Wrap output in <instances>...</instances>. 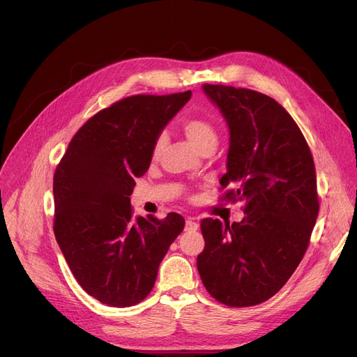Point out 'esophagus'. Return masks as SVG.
Listing matches in <instances>:
<instances>
[{
    "mask_svg": "<svg viewBox=\"0 0 357 357\" xmlns=\"http://www.w3.org/2000/svg\"><path fill=\"white\" fill-rule=\"evenodd\" d=\"M198 229V223L195 222V219L189 218L186 220V231H197Z\"/></svg>",
    "mask_w": 357,
    "mask_h": 357,
    "instance_id": "esophagus-1",
    "label": "esophagus"
}]
</instances>
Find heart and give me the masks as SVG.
<instances>
[{
    "mask_svg": "<svg viewBox=\"0 0 357 357\" xmlns=\"http://www.w3.org/2000/svg\"><path fill=\"white\" fill-rule=\"evenodd\" d=\"M183 132H185L186 138L192 143L198 152H201L205 147H215L218 144V132L211 123L207 121H202V119H188V121L183 122L181 125ZM165 137L159 135L155 139L153 144V156H158L159 152L164 147Z\"/></svg>",
    "mask_w": 357,
    "mask_h": 357,
    "instance_id": "heart-1",
    "label": "heart"
}]
</instances>
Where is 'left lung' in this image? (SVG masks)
<instances>
[{"instance_id": "8db88e82", "label": "left lung", "mask_w": 357, "mask_h": 357, "mask_svg": "<svg viewBox=\"0 0 357 357\" xmlns=\"http://www.w3.org/2000/svg\"><path fill=\"white\" fill-rule=\"evenodd\" d=\"M229 131L226 198L244 201L232 225L204 219L197 259L208 294L229 307L274 296L304 257L319 214L314 162L304 135L275 100L250 89L202 84Z\"/></svg>"}]
</instances>
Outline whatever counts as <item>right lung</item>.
I'll use <instances>...</instances> for the list:
<instances>
[{
    "label": "right lung",
    "instance_id": "1",
    "mask_svg": "<svg viewBox=\"0 0 357 357\" xmlns=\"http://www.w3.org/2000/svg\"><path fill=\"white\" fill-rule=\"evenodd\" d=\"M192 92L135 95L91 117L71 139L53 177L55 236L86 294L131 307L153 289L185 219L137 215L129 197L149 169L155 139Z\"/></svg>",
    "mask_w": 357,
    "mask_h": 357
}]
</instances>
